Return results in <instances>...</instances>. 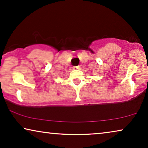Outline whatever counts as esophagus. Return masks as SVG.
Returning a JSON list of instances; mask_svg holds the SVG:
<instances>
[{"mask_svg":"<svg viewBox=\"0 0 148 148\" xmlns=\"http://www.w3.org/2000/svg\"><path fill=\"white\" fill-rule=\"evenodd\" d=\"M79 69V66H73V69Z\"/></svg>","mask_w":148,"mask_h":148,"instance_id":"esophagus-1","label":"esophagus"}]
</instances>
